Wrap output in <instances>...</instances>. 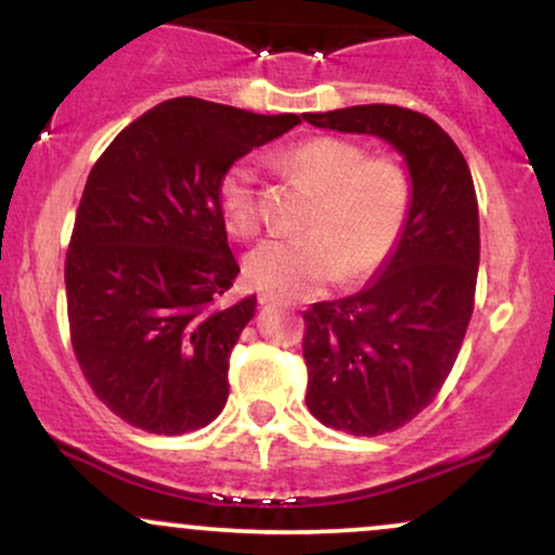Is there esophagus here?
I'll return each instance as SVG.
<instances>
[{
	"label": "esophagus",
	"instance_id": "34e87169",
	"mask_svg": "<svg viewBox=\"0 0 555 555\" xmlns=\"http://www.w3.org/2000/svg\"><path fill=\"white\" fill-rule=\"evenodd\" d=\"M258 305H261V307L279 305V297H276V294H269V292H263V294H258Z\"/></svg>",
	"mask_w": 555,
	"mask_h": 555
}]
</instances>
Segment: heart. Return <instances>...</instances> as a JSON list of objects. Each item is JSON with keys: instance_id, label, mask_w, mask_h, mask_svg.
<instances>
[{"instance_id": "heart-1", "label": "heart", "mask_w": 555, "mask_h": 555, "mask_svg": "<svg viewBox=\"0 0 555 555\" xmlns=\"http://www.w3.org/2000/svg\"><path fill=\"white\" fill-rule=\"evenodd\" d=\"M276 166L312 196L299 237H271L250 250L245 273L276 297H307L340 279L356 284L389 261L412 212V177L395 158L369 156L353 140L312 138L279 153ZM230 233L261 228L254 173L233 166L220 184Z\"/></svg>"}]
</instances>
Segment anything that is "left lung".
Returning <instances> with one entry per match:
<instances>
[{
  "label": "left lung",
  "mask_w": 555,
  "mask_h": 555,
  "mask_svg": "<svg viewBox=\"0 0 555 555\" xmlns=\"http://www.w3.org/2000/svg\"><path fill=\"white\" fill-rule=\"evenodd\" d=\"M301 117L322 130L382 138L415 189L389 261L361 292L305 312L307 406L333 430L371 438L433 402L464 343L479 273L474 181L459 145L420 112L356 104Z\"/></svg>",
  "instance_id": "obj_1"
}]
</instances>
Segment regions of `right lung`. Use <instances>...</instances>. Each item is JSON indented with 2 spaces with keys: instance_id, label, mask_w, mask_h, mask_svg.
I'll return each mask as SVG.
<instances>
[{
  "instance_id": "right-lung-1",
  "label": "right lung",
  "mask_w": 555,
  "mask_h": 555,
  "mask_svg": "<svg viewBox=\"0 0 555 555\" xmlns=\"http://www.w3.org/2000/svg\"><path fill=\"white\" fill-rule=\"evenodd\" d=\"M297 115L177 96L130 122L91 168L66 256L68 325L89 387L132 427L199 430L228 402V366L256 294L220 307L241 273L220 184Z\"/></svg>"
}]
</instances>
